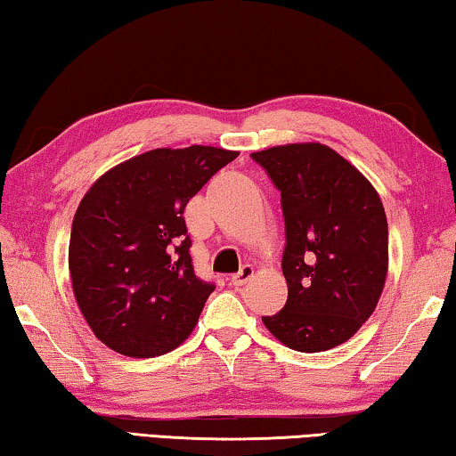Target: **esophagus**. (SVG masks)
I'll return each instance as SVG.
<instances>
[{"label":"esophagus","mask_w":456,"mask_h":456,"mask_svg":"<svg viewBox=\"0 0 456 456\" xmlns=\"http://www.w3.org/2000/svg\"><path fill=\"white\" fill-rule=\"evenodd\" d=\"M253 273H256V269H253V265H243L237 273L231 275V283H233L235 288H239V285H245L247 281L251 280Z\"/></svg>","instance_id":"obj_1"}]
</instances>
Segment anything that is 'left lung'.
<instances>
[{"label": "left lung", "instance_id": "8db88e82", "mask_svg": "<svg viewBox=\"0 0 456 456\" xmlns=\"http://www.w3.org/2000/svg\"><path fill=\"white\" fill-rule=\"evenodd\" d=\"M251 159L281 191L288 302L264 323L297 352H323L362 328L388 273V223L376 189L320 142L272 146Z\"/></svg>", "mask_w": 456, "mask_h": 456}]
</instances>
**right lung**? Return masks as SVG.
I'll return each mask as SVG.
<instances>
[{
	"mask_svg": "<svg viewBox=\"0 0 456 456\" xmlns=\"http://www.w3.org/2000/svg\"><path fill=\"white\" fill-rule=\"evenodd\" d=\"M237 154L154 149L110 168L80 200L68 249L72 289L110 350L152 358L189 338L215 285L195 275L183 213Z\"/></svg>",
	"mask_w": 456,
	"mask_h": 456,
	"instance_id": "obj_1",
	"label": "right lung"
}]
</instances>
